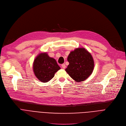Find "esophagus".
Instances as JSON below:
<instances>
[{
  "label": "esophagus",
  "instance_id": "1",
  "mask_svg": "<svg viewBox=\"0 0 126 126\" xmlns=\"http://www.w3.org/2000/svg\"><path fill=\"white\" fill-rule=\"evenodd\" d=\"M61 66H62V67L63 68H65V67H66V65H65V64H62Z\"/></svg>",
  "mask_w": 126,
  "mask_h": 126
}]
</instances>
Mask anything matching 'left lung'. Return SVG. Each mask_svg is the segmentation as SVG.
<instances>
[{"label":"left lung","instance_id":"1","mask_svg":"<svg viewBox=\"0 0 126 126\" xmlns=\"http://www.w3.org/2000/svg\"><path fill=\"white\" fill-rule=\"evenodd\" d=\"M67 61L69 64L65 70L77 82L86 80L92 73L94 59L90 53L84 48H78L71 51Z\"/></svg>","mask_w":126,"mask_h":126}]
</instances>
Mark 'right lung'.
Returning a JSON list of instances; mask_svg holds the SVG:
<instances>
[{"instance_id":"right-lung-1","label":"right lung","mask_w":126,"mask_h":126,"mask_svg":"<svg viewBox=\"0 0 126 126\" xmlns=\"http://www.w3.org/2000/svg\"><path fill=\"white\" fill-rule=\"evenodd\" d=\"M60 68L56 60L49 57L46 52L39 54L33 63V71L35 76L39 81L44 83L51 80Z\"/></svg>"}]
</instances>
